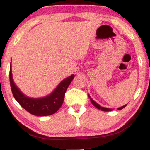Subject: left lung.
Segmentation results:
<instances>
[{"mask_svg":"<svg viewBox=\"0 0 150 150\" xmlns=\"http://www.w3.org/2000/svg\"><path fill=\"white\" fill-rule=\"evenodd\" d=\"M89 97L90 98V101H91V102H92V104L94 105V106H95L96 108H97L98 109H100V110H101V111H112V108H104V107H102V106H101L99 104H98L97 102H95V101H94V100H93V99H92V98H91L90 97H89ZM127 106V104L126 105H124V106H121V107H120V108H118V110H120V109H123V108H125V106Z\"/></svg>","mask_w":150,"mask_h":150,"instance_id":"obj_1","label":"left lung"}]
</instances>
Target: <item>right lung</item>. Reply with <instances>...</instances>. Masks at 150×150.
Returning a JSON list of instances; mask_svg holds the SVG:
<instances>
[{
  "mask_svg": "<svg viewBox=\"0 0 150 150\" xmlns=\"http://www.w3.org/2000/svg\"><path fill=\"white\" fill-rule=\"evenodd\" d=\"M74 77L75 75H72L64 79L49 95L39 99H33L25 96L15 85L10 64V82L13 97L22 107L34 116H46L56 113L63 104L65 92Z\"/></svg>",
  "mask_w": 150,
  "mask_h": 150,
  "instance_id": "1",
  "label": "right lung"
}]
</instances>
